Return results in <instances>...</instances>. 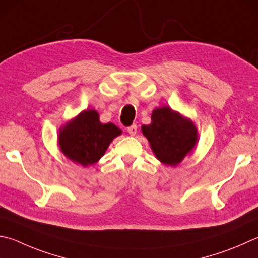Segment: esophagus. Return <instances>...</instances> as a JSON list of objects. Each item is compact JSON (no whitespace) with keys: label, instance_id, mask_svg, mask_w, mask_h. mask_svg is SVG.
I'll return each instance as SVG.
<instances>
[{"label":"esophagus","instance_id":"1","mask_svg":"<svg viewBox=\"0 0 258 258\" xmlns=\"http://www.w3.org/2000/svg\"><path fill=\"white\" fill-rule=\"evenodd\" d=\"M127 132H128L131 135H135V134H137V132H138V126L135 125V124L131 125L130 127H127Z\"/></svg>","mask_w":258,"mask_h":258}]
</instances>
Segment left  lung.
Segmentation results:
<instances>
[{
    "label": "left lung",
    "mask_w": 258,
    "mask_h": 258,
    "mask_svg": "<svg viewBox=\"0 0 258 258\" xmlns=\"http://www.w3.org/2000/svg\"><path fill=\"white\" fill-rule=\"evenodd\" d=\"M142 133L158 160L172 167L193 151L199 138L193 121L168 106L152 111L151 124L142 125Z\"/></svg>",
    "instance_id": "left-lung-1"
}]
</instances>
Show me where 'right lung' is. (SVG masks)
<instances>
[{"mask_svg":"<svg viewBox=\"0 0 258 258\" xmlns=\"http://www.w3.org/2000/svg\"><path fill=\"white\" fill-rule=\"evenodd\" d=\"M120 134L113 123L102 124L97 110L87 109L59 128L58 147L70 160L87 167L99 160Z\"/></svg>","mask_w":258,"mask_h":258,"instance_id":"add662e5","label":"right lung"}]
</instances>
